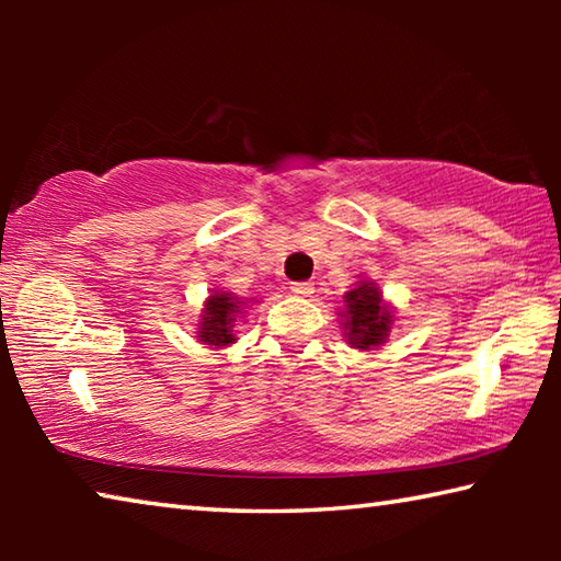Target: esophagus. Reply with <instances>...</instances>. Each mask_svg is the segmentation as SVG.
Wrapping results in <instances>:
<instances>
[{
    "instance_id": "34e87169",
    "label": "esophagus",
    "mask_w": 561,
    "mask_h": 561,
    "mask_svg": "<svg viewBox=\"0 0 561 561\" xmlns=\"http://www.w3.org/2000/svg\"><path fill=\"white\" fill-rule=\"evenodd\" d=\"M291 294H297V297H311L314 294V284L311 282H291Z\"/></svg>"
}]
</instances>
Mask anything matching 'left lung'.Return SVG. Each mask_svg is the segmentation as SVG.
<instances>
[{
	"label": "left lung",
	"mask_w": 561,
	"mask_h": 561,
	"mask_svg": "<svg viewBox=\"0 0 561 561\" xmlns=\"http://www.w3.org/2000/svg\"><path fill=\"white\" fill-rule=\"evenodd\" d=\"M344 336L354 348L371 351L381 346L393 327L391 307L383 301L381 289L374 282L360 279L344 294Z\"/></svg>",
	"instance_id": "obj_1"
}]
</instances>
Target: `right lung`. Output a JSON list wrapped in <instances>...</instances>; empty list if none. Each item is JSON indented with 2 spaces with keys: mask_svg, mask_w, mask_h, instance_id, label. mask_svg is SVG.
Instances as JSON below:
<instances>
[{
  "mask_svg": "<svg viewBox=\"0 0 561 561\" xmlns=\"http://www.w3.org/2000/svg\"><path fill=\"white\" fill-rule=\"evenodd\" d=\"M244 301L232 297L230 291H215L207 297L205 309H203V319H201V329H197V339L207 346H230L234 344V334L232 327L240 314H244Z\"/></svg>",
  "mask_w": 561,
  "mask_h": 561,
  "instance_id": "obj_1",
  "label": "right lung"
}]
</instances>
